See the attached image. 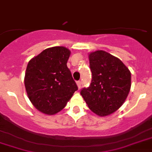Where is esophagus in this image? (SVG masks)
Listing matches in <instances>:
<instances>
[{
  "label": "esophagus",
  "mask_w": 152,
  "mask_h": 152,
  "mask_svg": "<svg viewBox=\"0 0 152 152\" xmlns=\"http://www.w3.org/2000/svg\"><path fill=\"white\" fill-rule=\"evenodd\" d=\"M76 84H77V87H78L79 89L81 87V82H80V81H77V82H76Z\"/></svg>",
  "instance_id": "esophagus-1"
}]
</instances>
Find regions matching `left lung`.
<instances>
[{
	"instance_id": "8db88e82",
	"label": "left lung",
	"mask_w": 152,
	"mask_h": 152,
	"mask_svg": "<svg viewBox=\"0 0 152 152\" xmlns=\"http://www.w3.org/2000/svg\"><path fill=\"white\" fill-rule=\"evenodd\" d=\"M92 80L80 94L94 113L106 116L125 102L131 87V73L116 57L104 50L89 54Z\"/></svg>"
}]
</instances>
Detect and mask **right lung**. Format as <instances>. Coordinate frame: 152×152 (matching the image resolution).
I'll list each match as a JSON object with an SVG mask.
<instances>
[{
  "label": "right lung",
  "instance_id": "right-lung-1",
  "mask_svg": "<svg viewBox=\"0 0 152 152\" xmlns=\"http://www.w3.org/2000/svg\"><path fill=\"white\" fill-rule=\"evenodd\" d=\"M71 51L65 47L44 50L29 61L24 83L27 96L38 111L55 115L65 107L78 90L67 67Z\"/></svg>",
  "mask_w": 152,
  "mask_h": 152
}]
</instances>
